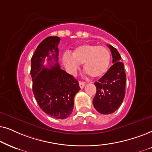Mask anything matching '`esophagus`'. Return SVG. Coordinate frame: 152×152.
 Returning <instances> with one entry per match:
<instances>
[{
  "instance_id": "esophagus-1",
  "label": "esophagus",
  "mask_w": 152,
  "mask_h": 152,
  "mask_svg": "<svg viewBox=\"0 0 152 152\" xmlns=\"http://www.w3.org/2000/svg\"><path fill=\"white\" fill-rule=\"evenodd\" d=\"M86 83L85 82H82V81H79V86H80V88H81V89H83L85 87V86H86Z\"/></svg>"
}]
</instances>
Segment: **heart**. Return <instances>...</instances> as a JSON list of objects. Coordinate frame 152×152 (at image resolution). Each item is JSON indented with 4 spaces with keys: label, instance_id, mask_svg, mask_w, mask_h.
I'll list each match as a JSON object with an SVG mask.
<instances>
[{
    "label": "heart",
    "instance_id": "1",
    "mask_svg": "<svg viewBox=\"0 0 152 152\" xmlns=\"http://www.w3.org/2000/svg\"><path fill=\"white\" fill-rule=\"evenodd\" d=\"M111 56L105 46L82 44L73 50L72 55L65 53L63 62L68 71L74 74L78 69L80 64H84V70L92 78H99L108 70Z\"/></svg>",
    "mask_w": 152,
    "mask_h": 152
}]
</instances>
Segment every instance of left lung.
<instances>
[{
    "mask_svg": "<svg viewBox=\"0 0 152 152\" xmlns=\"http://www.w3.org/2000/svg\"><path fill=\"white\" fill-rule=\"evenodd\" d=\"M113 64L98 81L95 82L96 93L93 106L101 114L108 115L120 108L125 96L126 75L121 56L116 48L108 45Z\"/></svg>",
    "mask_w": 152,
    "mask_h": 152,
    "instance_id": "1",
    "label": "left lung"
}]
</instances>
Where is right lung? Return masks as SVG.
<instances>
[{
    "mask_svg": "<svg viewBox=\"0 0 152 152\" xmlns=\"http://www.w3.org/2000/svg\"><path fill=\"white\" fill-rule=\"evenodd\" d=\"M60 41L58 37H48L38 45L31 58L30 74L32 92L40 108L53 118L63 120L72 114L74 96L80 88L74 76L60 69ZM46 57V68L43 65Z\"/></svg>",
    "mask_w": 152,
    "mask_h": 152,
    "instance_id": "1",
    "label": "right lung"
}]
</instances>
